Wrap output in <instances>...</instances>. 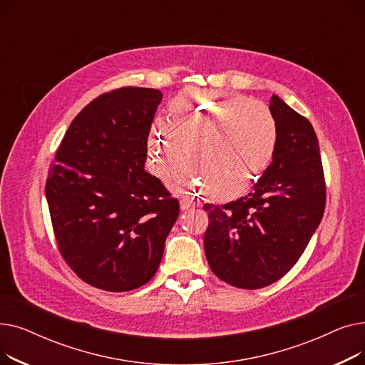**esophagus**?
I'll list each match as a JSON object with an SVG mask.
<instances>
[{"instance_id": "1", "label": "esophagus", "mask_w": 365, "mask_h": 365, "mask_svg": "<svg viewBox=\"0 0 365 365\" xmlns=\"http://www.w3.org/2000/svg\"><path fill=\"white\" fill-rule=\"evenodd\" d=\"M180 208L182 210H190V208H195V202L192 198L185 197L180 200Z\"/></svg>"}]
</instances>
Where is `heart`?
<instances>
[{"instance_id":"1","label":"heart","mask_w":365,"mask_h":365,"mask_svg":"<svg viewBox=\"0 0 365 365\" xmlns=\"http://www.w3.org/2000/svg\"><path fill=\"white\" fill-rule=\"evenodd\" d=\"M173 120L157 118L150 125L149 153L161 170L171 158L185 152V143L198 139L195 161L178 165L170 175L178 189L208 186L220 201L245 194L269 168L277 145L278 124L264 103L240 94L186 91L173 101Z\"/></svg>"}]
</instances>
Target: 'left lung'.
<instances>
[{
  "label": "left lung",
  "instance_id": "8db88e82",
  "mask_svg": "<svg viewBox=\"0 0 365 365\" xmlns=\"http://www.w3.org/2000/svg\"><path fill=\"white\" fill-rule=\"evenodd\" d=\"M269 109L278 124L274 160L248 195L204 204L205 257L222 281L256 290L297 263L325 208V179L312 124L278 96Z\"/></svg>",
  "mask_w": 365,
  "mask_h": 365
}]
</instances>
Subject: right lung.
Listing matches in <instances>:
<instances>
[{"mask_svg":"<svg viewBox=\"0 0 365 365\" xmlns=\"http://www.w3.org/2000/svg\"><path fill=\"white\" fill-rule=\"evenodd\" d=\"M163 99L121 87L91 101L71 123L46 182L57 247L84 282L139 289L155 275L179 201L145 171L148 136Z\"/></svg>","mask_w":365,"mask_h":365,"instance_id":"add662e5","label":"right lung"}]
</instances>
